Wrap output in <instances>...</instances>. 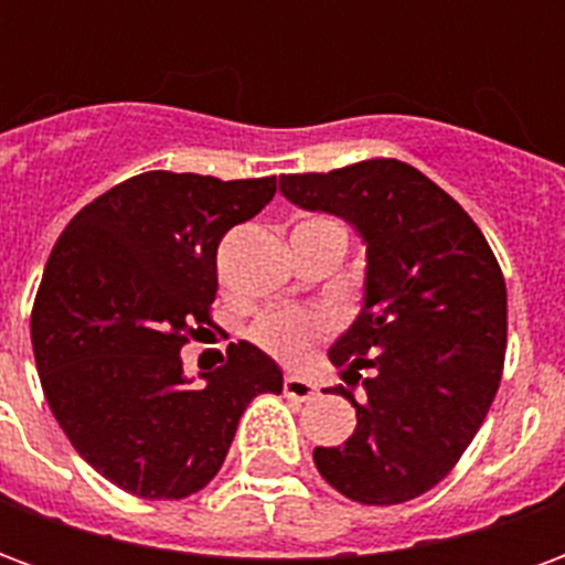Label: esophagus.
<instances>
[{
    "mask_svg": "<svg viewBox=\"0 0 565 565\" xmlns=\"http://www.w3.org/2000/svg\"><path fill=\"white\" fill-rule=\"evenodd\" d=\"M284 393H287L290 399L308 403V399H315V396H318V387H315L308 379H302V375H284Z\"/></svg>",
    "mask_w": 565,
    "mask_h": 565,
    "instance_id": "esophagus-1",
    "label": "esophagus"
}]
</instances>
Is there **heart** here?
I'll list each match as a JSON object with an SVG mask.
<instances>
[{
    "instance_id": "obj_1",
    "label": "heart",
    "mask_w": 565,
    "mask_h": 565,
    "mask_svg": "<svg viewBox=\"0 0 565 565\" xmlns=\"http://www.w3.org/2000/svg\"><path fill=\"white\" fill-rule=\"evenodd\" d=\"M299 230H344V226L332 217H323V214H311L299 223ZM327 332H330V320L318 311L275 308V311H266L263 318H257V323L250 327V339L278 360H299Z\"/></svg>"
}]
</instances>
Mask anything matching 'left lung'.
I'll return each instance as SVG.
<instances>
[{"mask_svg": "<svg viewBox=\"0 0 565 565\" xmlns=\"http://www.w3.org/2000/svg\"><path fill=\"white\" fill-rule=\"evenodd\" d=\"M281 193L354 223L369 254L366 306L330 351L356 429L339 448H315V466L363 505L417 499L457 466L497 396L509 339L502 269L460 202L408 162L281 174Z\"/></svg>", "mask_w": 565, "mask_h": 565, "instance_id": "8db88e82", "label": "left lung"}]
</instances>
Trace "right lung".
I'll return each instance as SVG.
<instances>
[{"instance_id":"1","label":"right lung","mask_w":565,"mask_h":565,"mask_svg":"<svg viewBox=\"0 0 565 565\" xmlns=\"http://www.w3.org/2000/svg\"><path fill=\"white\" fill-rule=\"evenodd\" d=\"M271 178L141 172L68 221L32 302V354L56 424L93 469L141 499H184L226 460L281 369L247 342L190 384L181 348L211 327L223 235L275 196Z\"/></svg>"}]
</instances>
